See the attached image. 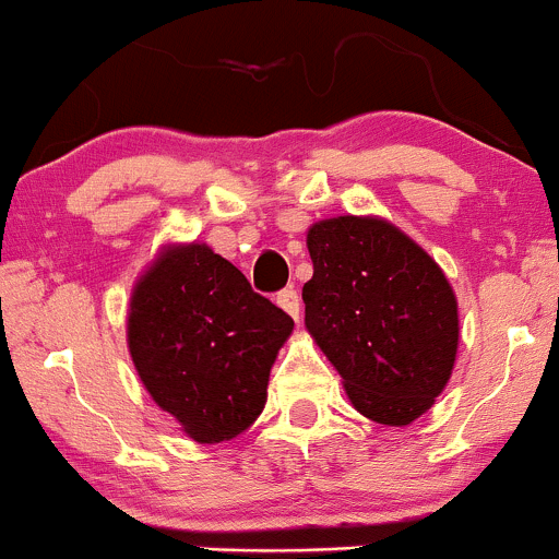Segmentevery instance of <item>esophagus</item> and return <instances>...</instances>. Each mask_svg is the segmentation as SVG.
Returning a JSON list of instances; mask_svg holds the SVG:
<instances>
[{
  "label": "esophagus",
  "instance_id": "obj_1",
  "mask_svg": "<svg viewBox=\"0 0 559 559\" xmlns=\"http://www.w3.org/2000/svg\"><path fill=\"white\" fill-rule=\"evenodd\" d=\"M277 304L293 317V320H298V314H301V296H298L296 287H285V290H280Z\"/></svg>",
  "mask_w": 559,
  "mask_h": 559
}]
</instances>
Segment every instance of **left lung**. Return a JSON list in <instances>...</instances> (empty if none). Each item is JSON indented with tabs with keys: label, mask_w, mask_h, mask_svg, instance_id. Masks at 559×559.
Here are the masks:
<instances>
[{
	"label": "left lung",
	"mask_w": 559,
	"mask_h": 559,
	"mask_svg": "<svg viewBox=\"0 0 559 559\" xmlns=\"http://www.w3.org/2000/svg\"><path fill=\"white\" fill-rule=\"evenodd\" d=\"M306 245L314 263L306 328L352 405L378 424L416 421L445 389L459 349V306L442 269L378 218L320 221Z\"/></svg>",
	"instance_id": "left-lung-1"
}]
</instances>
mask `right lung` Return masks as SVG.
<instances>
[{"label":"right lung","instance_id":"right-lung-1","mask_svg":"<svg viewBox=\"0 0 559 559\" xmlns=\"http://www.w3.org/2000/svg\"><path fill=\"white\" fill-rule=\"evenodd\" d=\"M290 314L207 245L167 250L130 301L128 341L143 386L197 442L234 440L266 405Z\"/></svg>","mask_w":559,"mask_h":559}]
</instances>
